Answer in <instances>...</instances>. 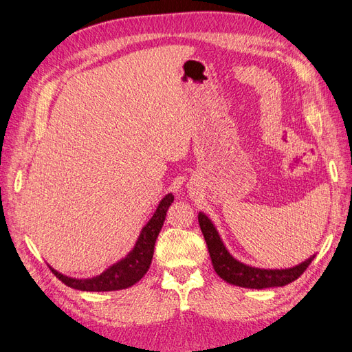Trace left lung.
Returning <instances> with one entry per match:
<instances>
[{"label":"left lung","mask_w":352,"mask_h":352,"mask_svg":"<svg viewBox=\"0 0 352 352\" xmlns=\"http://www.w3.org/2000/svg\"><path fill=\"white\" fill-rule=\"evenodd\" d=\"M199 225L208 250L212 258V265L217 274L228 283L243 288L263 289L272 287H283L298 279L304 270L310 266L313 257L307 258L301 265L291 269H257L240 263L228 252L221 240V236L214 228L210 219L205 213H199Z\"/></svg>","instance_id":"obj_1"}]
</instances>
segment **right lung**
Masks as SVG:
<instances>
[{"label": "right lung", "mask_w": 352, "mask_h": 352, "mask_svg": "<svg viewBox=\"0 0 352 352\" xmlns=\"http://www.w3.org/2000/svg\"><path fill=\"white\" fill-rule=\"evenodd\" d=\"M174 201L173 195H166L157 206L156 212L151 221L146 223L144 228L142 230V234L139 236L138 243H135L133 250L129 253L126 258L120 260L118 263L112 265L105 272H102L100 275L89 279H76L61 275L60 272H56L50 266L52 274L58 278L67 287L80 289V291H95V292H104V291H118L126 289L135 282H139L143 275L149 269L153 257V248L156 238L161 232L162 225L165 222L166 210L171 206Z\"/></svg>", "instance_id": "add662e5"}]
</instances>
